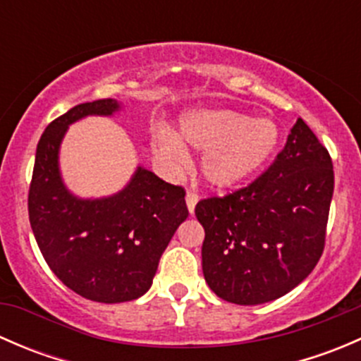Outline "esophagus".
I'll return each instance as SVG.
<instances>
[{"instance_id":"1","label":"esophagus","mask_w":361,"mask_h":361,"mask_svg":"<svg viewBox=\"0 0 361 361\" xmlns=\"http://www.w3.org/2000/svg\"><path fill=\"white\" fill-rule=\"evenodd\" d=\"M185 201H187V207L190 213H194L195 209V204L199 201V195L195 194V192H187V197H185Z\"/></svg>"}]
</instances>
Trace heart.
Listing matches in <instances>:
<instances>
[{
  "label": "heart",
  "mask_w": 361,
  "mask_h": 361,
  "mask_svg": "<svg viewBox=\"0 0 361 361\" xmlns=\"http://www.w3.org/2000/svg\"><path fill=\"white\" fill-rule=\"evenodd\" d=\"M279 127L274 120L250 118L225 108H202L181 118L180 136L159 130L155 148L164 159L185 164L183 145L204 152L202 173L213 187L227 188L257 173L274 155Z\"/></svg>",
  "instance_id": "1"
}]
</instances>
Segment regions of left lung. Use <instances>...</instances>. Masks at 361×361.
<instances>
[{
  "label": "left lung",
  "instance_id": "obj_1",
  "mask_svg": "<svg viewBox=\"0 0 361 361\" xmlns=\"http://www.w3.org/2000/svg\"><path fill=\"white\" fill-rule=\"evenodd\" d=\"M332 194L329 150L298 118L257 180L195 206L209 288L232 304L257 305L300 285L325 248Z\"/></svg>",
  "mask_w": 361,
  "mask_h": 361
}]
</instances>
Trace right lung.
Here are the masks:
<instances>
[{"mask_svg":"<svg viewBox=\"0 0 361 361\" xmlns=\"http://www.w3.org/2000/svg\"><path fill=\"white\" fill-rule=\"evenodd\" d=\"M118 108L115 99H97L50 122L36 148L27 197L32 234L54 274L75 293L104 304L148 292L164 250L188 216L183 187L143 167L111 197L78 199L64 187L57 160L69 123Z\"/></svg>","mask_w":361,"mask_h":361,"instance_id":"add662e5","label":"right lung"}]
</instances>
